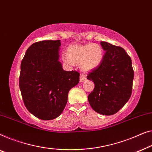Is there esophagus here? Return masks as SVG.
Returning a JSON list of instances; mask_svg holds the SVG:
<instances>
[{
	"label": "esophagus",
	"mask_w": 152,
	"mask_h": 152,
	"mask_svg": "<svg viewBox=\"0 0 152 152\" xmlns=\"http://www.w3.org/2000/svg\"><path fill=\"white\" fill-rule=\"evenodd\" d=\"M87 78H86V75H85V74H80V82H83V81H85L86 80Z\"/></svg>",
	"instance_id": "34e87169"
}]
</instances>
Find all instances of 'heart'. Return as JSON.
I'll return each instance as SVG.
<instances>
[{
  "mask_svg": "<svg viewBox=\"0 0 152 152\" xmlns=\"http://www.w3.org/2000/svg\"><path fill=\"white\" fill-rule=\"evenodd\" d=\"M103 58V50L100 45L88 43L70 46L67 54L63 55L66 63L73 65L80 63V67L84 71H89L98 67Z\"/></svg>",
  "mask_w": 152,
  "mask_h": 152,
  "instance_id": "heart-1",
  "label": "heart"
}]
</instances>
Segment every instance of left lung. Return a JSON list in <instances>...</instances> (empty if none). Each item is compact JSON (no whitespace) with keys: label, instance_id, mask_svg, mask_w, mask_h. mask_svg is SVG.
<instances>
[{"label":"left lung","instance_id":"left-lung-1","mask_svg":"<svg viewBox=\"0 0 152 152\" xmlns=\"http://www.w3.org/2000/svg\"><path fill=\"white\" fill-rule=\"evenodd\" d=\"M100 45L105 53L100 65L87 76L95 85L88 100L95 112L110 116L118 112L130 98L134 69L131 58L123 48L104 41Z\"/></svg>","mask_w":152,"mask_h":152}]
</instances>
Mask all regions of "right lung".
<instances>
[{
  "mask_svg": "<svg viewBox=\"0 0 152 152\" xmlns=\"http://www.w3.org/2000/svg\"><path fill=\"white\" fill-rule=\"evenodd\" d=\"M60 40L34 42L20 65L19 87L25 107L37 118L48 121L59 116L67 95L79 83L77 71H64L59 59Z\"/></svg>",
  "mask_w": 152,
  "mask_h": 152,
  "instance_id": "right-lung-1",
  "label": "right lung"
}]
</instances>
